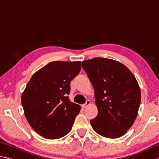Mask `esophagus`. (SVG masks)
Masks as SVG:
<instances>
[{
	"mask_svg": "<svg viewBox=\"0 0 159 159\" xmlns=\"http://www.w3.org/2000/svg\"><path fill=\"white\" fill-rule=\"evenodd\" d=\"M90 103H91V101H90V100H86V102H85V104L82 105V107L83 108H86L87 107L89 106V105H90Z\"/></svg>",
	"mask_w": 159,
	"mask_h": 159,
	"instance_id": "34e87169",
	"label": "esophagus"
}]
</instances>
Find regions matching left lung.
<instances>
[{
    "label": "left lung",
    "instance_id": "left-lung-1",
    "mask_svg": "<svg viewBox=\"0 0 159 159\" xmlns=\"http://www.w3.org/2000/svg\"><path fill=\"white\" fill-rule=\"evenodd\" d=\"M95 90L98 115L90 124L98 134L115 139L134 124L141 102V90L135 76L124 64L96 57L82 62Z\"/></svg>",
    "mask_w": 159,
    "mask_h": 159
}]
</instances>
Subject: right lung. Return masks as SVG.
Listing matches in <instances>:
<instances>
[{
    "instance_id": "right-lung-1",
    "label": "right lung",
    "mask_w": 159,
    "mask_h": 159,
    "mask_svg": "<svg viewBox=\"0 0 159 159\" xmlns=\"http://www.w3.org/2000/svg\"><path fill=\"white\" fill-rule=\"evenodd\" d=\"M80 69V61H52L30 79L21 102L27 122L42 137L56 139L71 129L81 108L68 95Z\"/></svg>"
}]
</instances>
